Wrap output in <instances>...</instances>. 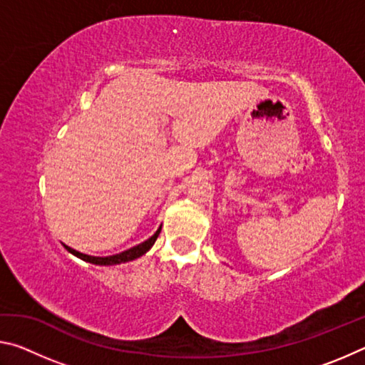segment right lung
Returning <instances> with one entry per match:
<instances>
[{
  "label": "right lung",
  "instance_id": "1",
  "mask_svg": "<svg viewBox=\"0 0 365 365\" xmlns=\"http://www.w3.org/2000/svg\"><path fill=\"white\" fill-rule=\"evenodd\" d=\"M160 233V227L158 228V232L153 235L151 238H148L146 242L140 243L137 246H133V248L123 251V252H119V255H114V256H106V257H96V256H88V255H83V252H78L76 250L69 248V246L64 245V248L72 252L73 256H77L82 259V261L85 262H90V264H96V265H114V264H122V262H128V261H133V259H137L140 256H143L145 252H148L151 250V246L154 245V242H156L158 237Z\"/></svg>",
  "mask_w": 365,
  "mask_h": 365
}]
</instances>
